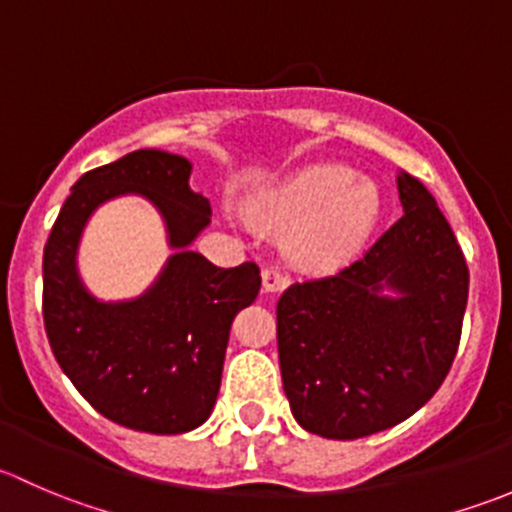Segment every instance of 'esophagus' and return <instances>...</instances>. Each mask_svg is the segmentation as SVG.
Here are the masks:
<instances>
[{"mask_svg": "<svg viewBox=\"0 0 512 512\" xmlns=\"http://www.w3.org/2000/svg\"><path fill=\"white\" fill-rule=\"evenodd\" d=\"M287 277L282 275V272L272 270V267H267V270H262V289H265L267 294L272 292H282V289L287 287Z\"/></svg>", "mask_w": 512, "mask_h": 512, "instance_id": "esophagus-1", "label": "esophagus"}]
</instances>
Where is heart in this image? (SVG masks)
I'll list each match as a JSON object with an SVG mask.
<instances>
[{
	"instance_id": "1",
	"label": "heart",
	"mask_w": 512,
	"mask_h": 512,
	"mask_svg": "<svg viewBox=\"0 0 512 512\" xmlns=\"http://www.w3.org/2000/svg\"><path fill=\"white\" fill-rule=\"evenodd\" d=\"M252 215L285 232V252L304 272H337L354 260L381 220L376 183L339 163H312L252 195Z\"/></svg>"
}]
</instances>
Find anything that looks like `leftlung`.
<instances>
[{
	"label": "left lung",
	"mask_w": 512,
	"mask_h": 512,
	"mask_svg": "<svg viewBox=\"0 0 512 512\" xmlns=\"http://www.w3.org/2000/svg\"><path fill=\"white\" fill-rule=\"evenodd\" d=\"M404 215L352 267L277 302L282 386L309 433L352 441L414 416L446 379L468 267L426 185L401 170Z\"/></svg>",
	"instance_id": "obj_1"
}]
</instances>
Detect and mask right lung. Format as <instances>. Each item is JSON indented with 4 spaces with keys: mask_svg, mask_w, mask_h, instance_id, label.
I'll return each instance as SVG.
<instances>
[{
    "mask_svg": "<svg viewBox=\"0 0 512 512\" xmlns=\"http://www.w3.org/2000/svg\"><path fill=\"white\" fill-rule=\"evenodd\" d=\"M193 163L141 148L76 180L44 247V327L51 352L91 406L133 431L173 436L213 414L232 319L260 292L255 262L215 267L190 250L210 203ZM141 194L159 210L174 255L133 300L106 303L83 285L78 245L103 202Z\"/></svg>",
    "mask_w": 512,
    "mask_h": 512,
    "instance_id": "right-lung-1",
    "label": "right lung"
}]
</instances>
